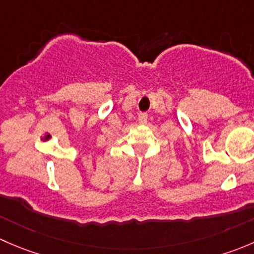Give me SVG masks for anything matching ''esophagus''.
<instances>
[{"mask_svg": "<svg viewBox=\"0 0 254 254\" xmlns=\"http://www.w3.org/2000/svg\"><path fill=\"white\" fill-rule=\"evenodd\" d=\"M147 114L146 113H140L139 114V118H137V120H139V124L141 125H145L147 124Z\"/></svg>", "mask_w": 254, "mask_h": 254, "instance_id": "esophagus-1", "label": "esophagus"}]
</instances>
